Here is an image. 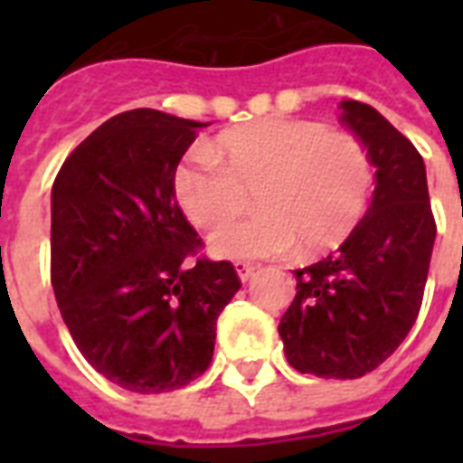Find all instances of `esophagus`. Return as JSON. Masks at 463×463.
I'll list each match as a JSON object with an SVG mask.
<instances>
[{"mask_svg":"<svg viewBox=\"0 0 463 463\" xmlns=\"http://www.w3.org/2000/svg\"><path fill=\"white\" fill-rule=\"evenodd\" d=\"M254 269H257V267H254V264H250V261H235V271H238L240 281H242V283L252 279Z\"/></svg>","mask_w":463,"mask_h":463,"instance_id":"esophagus-1","label":"esophagus"}]
</instances>
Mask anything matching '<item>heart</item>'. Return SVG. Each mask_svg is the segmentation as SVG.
I'll return each instance as SVG.
<instances>
[{
  "mask_svg": "<svg viewBox=\"0 0 463 463\" xmlns=\"http://www.w3.org/2000/svg\"><path fill=\"white\" fill-rule=\"evenodd\" d=\"M173 189L184 216L206 231L238 216L254 192L260 213L209 238L216 257H279L298 245L303 254H322L360 223L373 163L351 134L315 119L271 118L228 129L209 151L184 156Z\"/></svg>",
  "mask_w": 463,
  "mask_h": 463,
  "instance_id": "obj_1",
  "label": "heart"
}]
</instances>
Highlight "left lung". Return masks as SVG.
Segmentation results:
<instances>
[{
    "mask_svg": "<svg viewBox=\"0 0 463 463\" xmlns=\"http://www.w3.org/2000/svg\"><path fill=\"white\" fill-rule=\"evenodd\" d=\"M365 146L374 192L365 218L326 260L296 269V300L279 334L298 373L355 380L399 348L416 322L435 245L425 163L373 105L341 103Z\"/></svg>",
    "mask_w": 463,
    "mask_h": 463,
    "instance_id": "left-lung-1",
    "label": "left lung"
}]
</instances>
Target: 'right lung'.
Listing matches in <instances>:
<instances>
[{
    "label": "right lung",
    "mask_w": 463,
    "mask_h": 463,
    "mask_svg": "<svg viewBox=\"0 0 463 463\" xmlns=\"http://www.w3.org/2000/svg\"><path fill=\"white\" fill-rule=\"evenodd\" d=\"M202 127L148 108L115 115L71 151L52 184L61 319L83 358L137 394L203 374L218 315L242 286L231 261L184 264L202 238L177 206L173 175Z\"/></svg>",
    "instance_id": "1"
}]
</instances>
